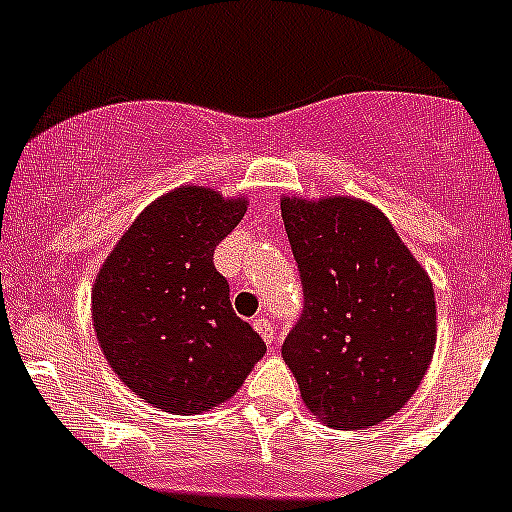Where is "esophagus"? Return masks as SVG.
<instances>
[{
  "mask_svg": "<svg viewBox=\"0 0 512 512\" xmlns=\"http://www.w3.org/2000/svg\"><path fill=\"white\" fill-rule=\"evenodd\" d=\"M252 326H255V331L260 333L262 341H265V343H275V331H272L270 318H265V315H257L255 321H252Z\"/></svg>",
  "mask_w": 512,
  "mask_h": 512,
  "instance_id": "esophagus-1",
  "label": "esophagus"
}]
</instances>
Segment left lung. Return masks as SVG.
<instances>
[{
	"mask_svg": "<svg viewBox=\"0 0 512 512\" xmlns=\"http://www.w3.org/2000/svg\"><path fill=\"white\" fill-rule=\"evenodd\" d=\"M280 209L305 295L285 364L315 419L374 427L407 404L432 364V280L364 199L283 197Z\"/></svg>",
	"mask_w": 512,
	"mask_h": 512,
	"instance_id": "8db88e82",
	"label": "left lung"
}]
</instances>
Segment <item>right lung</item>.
Segmentation results:
<instances>
[{
    "instance_id": "1",
    "label": "right lung",
    "mask_w": 512,
    "mask_h": 512,
    "mask_svg": "<svg viewBox=\"0 0 512 512\" xmlns=\"http://www.w3.org/2000/svg\"><path fill=\"white\" fill-rule=\"evenodd\" d=\"M247 212L207 186H179L148 204L100 267L93 326L118 379L169 414L232 399L265 341L229 303L214 247Z\"/></svg>"
}]
</instances>
